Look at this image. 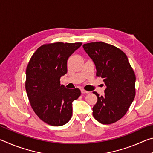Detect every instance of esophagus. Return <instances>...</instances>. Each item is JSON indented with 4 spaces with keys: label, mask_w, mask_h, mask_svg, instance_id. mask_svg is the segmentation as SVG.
I'll return each mask as SVG.
<instances>
[{
    "label": "esophagus",
    "mask_w": 153,
    "mask_h": 153,
    "mask_svg": "<svg viewBox=\"0 0 153 153\" xmlns=\"http://www.w3.org/2000/svg\"><path fill=\"white\" fill-rule=\"evenodd\" d=\"M81 92L82 93V94H88V93H89L88 91H86V90H85L84 89L81 90Z\"/></svg>",
    "instance_id": "34e87169"
}]
</instances>
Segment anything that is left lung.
<instances>
[{
	"instance_id": "left-lung-1",
	"label": "left lung",
	"mask_w": 153,
	"mask_h": 153,
	"mask_svg": "<svg viewBox=\"0 0 153 153\" xmlns=\"http://www.w3.org/2000/svg\"><path fill=\"white\" fill-rule=\"evenodd\" d=\"M83 48L106 86L104 96L93 92L98 100L92 115L100 123H115L126 115L135 97V74L126 54L115 46L96 42L84 44Z\"/></svg>"
}]
</instances>
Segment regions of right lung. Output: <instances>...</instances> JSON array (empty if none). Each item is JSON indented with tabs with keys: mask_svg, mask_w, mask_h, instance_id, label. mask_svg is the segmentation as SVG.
Here are the masks:
<instances>
[{
	"mask_svg": "<svg viewBox=\"0 0 153 153\" xmlns=\"http://www.w3.org/2000/svg\"><path fill=\"white\" fill-rule=\"evenodd\" d=\"M82 42H55L41 46L26 69L25 90L31 107L41 120L53 126L65 125L72 116V102L81 94L78 88L60 84L67 72V60Z\"/></svg>",
	"mask_w": 153,
	"mask_h": 153,
	"instance_id": "obj_1",
	"label": "right lung"
}]
</instances>
